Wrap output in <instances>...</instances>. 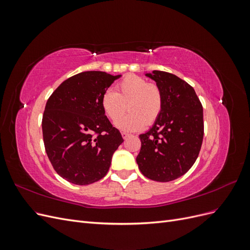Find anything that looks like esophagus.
I'll list each match as a JSON object with an SVG mask.
<instances>
[{"label": "esophagus", "mask_w": 250, "mask_h": 250, "mask_svg": "<svg viewBox=\"0 0 250 250\" xmlns=\"http://www.w3.org/2000/svg\"><path fill=\"white\" fill-rule=\"evenodd\" d=\"M122 137L124 140H126L128 137H130L129 133H126V132H122Z\"/></svg>", "instance_id": "obj_1"}]
</instances>
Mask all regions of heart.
Masks as SVG:
<instances>
[{
	"instance_id": "1",
	"label": "heart",
	"mask_w": 250,
	"mask_h": 250,
	"mask_svg": "<svg viewBox=\"0 0 250 250\" xmlns=\"http://www.w3.org/2000/svg\"><path fill=\"white\" fill-rule=\"evenodd\" d=\"M163 94L154 83L145 78L128 75L116 85V93L106 90L101 97V106L112 123H117L125 111L131 113L117 124L121 129L137 131L152 125L163 110Z\"/></svg>"
}]
</instances>
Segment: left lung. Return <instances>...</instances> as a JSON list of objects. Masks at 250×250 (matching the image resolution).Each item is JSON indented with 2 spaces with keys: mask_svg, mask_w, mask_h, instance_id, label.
I'll list each match as a JSON object with an SVG mask.
<instances>
[{
  "mask_svg": "<svg viewBox=\"0 0 250 250\" xmlns=\"http://www.w3.org/2000/svg\"><path fill=\"white\" fill-rule=\"evenodd\" d=\"M153 79L163 94V110L150 130L140 134L137 156L144 176L171 181L191 169L203 140V108L194 88L171 73L153 71Z\"/></svg>",
  "mask_w": 250,
  "mask_h": 250,
  "instance_id": "left-lung-1",
  "label": "left lung"
}]
</instances>
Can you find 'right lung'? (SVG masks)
Returning a JSON list of instances; mask_svg holds the SVG:
<instances>
[{"label": "right lung", "instance_id": "obj_1", "mask_svg": "<svg viewBox=\"0 0 250 250\" xmlns=\"http://www.w3.org/2000/svg\"><path fill=\"white\" fill-rule=\"evenodd\" d=\"M121 75L82 72L67 78L47 101L42 138L59 176L85 186L103 178L123 138L101 106V97Z\"/></svg>", "mask_w": 250, "mask_h": 250}]
</instances>
